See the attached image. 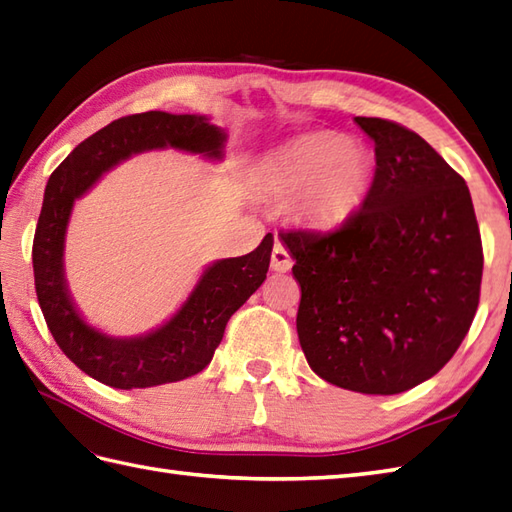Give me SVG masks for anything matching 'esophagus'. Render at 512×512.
I'll return each mask as SVG.
<instances>
[{
  "mask_svg": "<svg viewBox=\"0 0 512 512\" xmlns=\"http://www.w3.org/2000/svg\"><path fill=\"white\" fill-rule=\"evenodd\" d=\"M270 268L275 272H288L292 268V257H290L288 248H285V244L281 240H277L275 246H272Z\"/></svg>",
  "mask_w": 512,
  "mask_h": 512,
  "instance_id": "34e87169",
  "label": "esophagus"
}]
</instances>
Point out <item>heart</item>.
Returning <instances> with one entry per match:
<instances>
[{
    "mask_svg": "<svg viewBox=\"0 0 512 512\" xmlns=\"http://www.w3.org/2000/svg\"><path fill=\"white\" fill-rule=\"evenodd\" d=\"M251 178L261 194H290V211L301 222L334 227L360 207L373 178V159L360 141L305 135L259 159Z\"/></svg>",
    "mask_w": 512,
    "mask_h": 512,
    "instance_id": "obj_1",
    "label": "heart"
}]
</instances>
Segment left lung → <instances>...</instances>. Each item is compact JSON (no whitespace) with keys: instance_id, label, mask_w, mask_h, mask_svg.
Instances as JSON below:
<instances>
[{"instance_id":"8db88e82","label":"left lung","mask_w":512,"mask_h":512,"mask_svg":"<svg viewBox=\"0 0 512 512\" xmlns=\"http://www.w3.org/2000/svg\"><path fill=\"white\" fill-rule=\"evenodd\" d=\"M375 141L364 205L338 229L281 231L301 285V349L325 382L397 395L434 377L480 303L482 240L469 187L423 137L355 117Z\"/></svg>"}]
</instances>
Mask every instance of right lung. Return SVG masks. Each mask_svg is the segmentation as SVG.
<instances>
[{"label":"right lung","mask_w":512,"mask_h":512,"mask_svg":"<svg viewBox=\"0 0 512 512\" xmlns=\"http://www.w3.org/2000/svg\"><path fill=\"white\" fill-rule=\"evenodd\" d=\"M224 141V130L209 124L205 115H128L78 144L47 181L32 244L34 288L58 347L98 382L133 390L181 382L200 373L216 353L229 318L264 283L275 240L268 233L253 253L213 261L178 312L150 334L113 338L82 318L67 290L63 253L74 202L104 172L137 152L170 146L222 159Z\"/></svg>","instance_id":"1"}]
</instances>
